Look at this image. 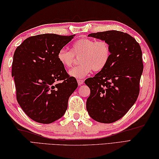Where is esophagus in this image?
Returning a JSON list of instances; mask_svg holds the SVG:
<instances>
[{
  "mask_svg": "<svg viewBox=\"0 0 159 159\" xmlns=\"http://www.w3.org/2000/svg\"><path fill=\"white\" fill-rule=\"evenodd\" d=\"M77 82H78V85H81L82 84H83V83H84L83 80H80V79H78Z\"/></svg>",
  "mask_w": 159,
  "mask_h": 159,
  "instance_id": "obj_1",
  "label": "esophagus"
}]
</instances>
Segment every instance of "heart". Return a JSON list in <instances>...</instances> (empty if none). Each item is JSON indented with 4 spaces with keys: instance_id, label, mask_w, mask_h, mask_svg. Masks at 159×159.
<instances>
[{
    "instance_id": "heart-1",
    "label": "heart",
    "mask_w": 159,
    "mask_h": 159,
    "mask_svg": "<svg viewBox=\"0 0 159 159\" xmlns=\"http://www.w3.org/2000/svg\"><path fill=\"white\" fill-rule=\"evenodd\" d=\"M79 66L70 70L69 74L76 79H83L92 72H100L106 67L111 58V47L104 40L84 38L73 43L71 50L65 48L59 50L57 54L59 62L65 67L70 68L74 62L75 57L80 56Z\"/></svg>"
}]
</instances>
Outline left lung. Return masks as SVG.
Returning a JSON list of instances; mask_svg holds the SVG:
<instances>
[{
	"instance_id": "obj_1",
	"label": "left lung",
	"mask_w": 159,
	"mask_h": 159,
	"mask_svg": "<svg viewBox=\"0 0 159 159\" xmlns=\"http://www.w3.org/2000/svg\"><path fill=\"white\" fill-rule=\"evenodd\" d=\"M88 36L109 43L111 58L102 70L85 80L91 92L87 110L93 120L113 123L129 111L139 96L142 52L135 39L126 33L113 30Z\"/></svg>"
}]
</instances>
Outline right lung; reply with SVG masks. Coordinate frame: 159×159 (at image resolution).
I'll return each instance as SVG.
<instances>
[{"label":"right lung","instance_id":"1","mask_svg":"<svg viewBox=\"0 0 159 159\" xmlns=\"http://www.w3.org/2000/svg\"><path fill=\"white\" fill-rule=\"evenodd\" d=\"M75 35L46 34L32 36L17 47L13 55L11 75L16 98L27 116L37 122L50 124L61 117L68 99L78 87L70 76L57 54Z\"/></svg>","mask_w":159,"mask_h":159}]
</instances>
